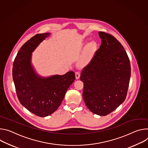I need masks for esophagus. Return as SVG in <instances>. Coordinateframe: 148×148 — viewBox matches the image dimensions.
Listing matches in <instances>:
<instances>
[{"instance_id": "obj_1", "label": "esophagus", "mask_w": 148, "mask_h": 148, "mask_svg": "<svg viewBox=\"0 0 148 148\" xmlns=\"http://www.w3.org/2000/svg\"><path fill=\"white\" fill-rule=\"evenodd\" d=\"M80 73L79 72H76L75 73V77H76V79H79V77H80Z\"/></svg>"}]
</instances>
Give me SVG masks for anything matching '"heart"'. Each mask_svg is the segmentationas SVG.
<instances>
[{
    "label": "heart",
    "mask_w": 148,
    "mask_h": 148,
    "mask_svg": "<svg viewBox=\"0 0 148 148\" xmlns=\"http://www.w3.org/2000/svg\"><path fill=\"white\" fill-rule=\"evenodd\" d=\"M96 48V43L95 42H89L85 49V52L82 56L81 57L79 60V63L81 64H85L88 63L92 58L93 53L95 52Z\"/></svg>",
    "instance_id": "obj_1"
}]
</instances>
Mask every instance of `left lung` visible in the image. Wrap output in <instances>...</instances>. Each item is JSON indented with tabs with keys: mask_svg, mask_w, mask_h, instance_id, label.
<instances>
[{
	"mask_svg": "<svg viewBox=\"0 0 148 148\" xmlns=\"http://www.w3.org/2000/svg\"><path fill=\"white\" fill-rule=\"evenodd\" d=\"M102 43L90 63L83 69V98L88 108L106 116L125 100L130 78V63L121 43L113 36L99 32Z\"/></svg>",
	"mask_w": 148,
	"mask_h": 148,
	"instance_id": "1",
	"label": "left lung"
}]
</instances>
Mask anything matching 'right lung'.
Segmentation results:
<instances>
[{
  "label": "right lung",
  "instance_id": "1",
  "mask_svg": "<svg viewBox=\"0 0 148 148\" xmlns=\"http://www.w3.org/2000/svg\"><path fill=\"white\" fill-rule=\"evenodd\" d=\"M50 35L51 33L37 34L27 41L20 49L13 64V80L20 103L40 117L47 116L57 110L75 80L73 71L63 75L42 76L32 64V53Z\"/></svg>",
  "mask_w": 148,
  "mask_h": 148
}]
</instances>
